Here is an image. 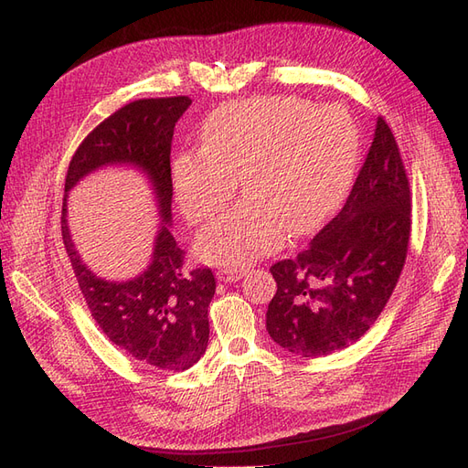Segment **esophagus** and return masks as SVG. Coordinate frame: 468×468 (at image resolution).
<instances>
[{"instance_id": "34e87169", "label": "esophagus", "mask_w": 468, "mask_h": 468, "mask_svg": "<svg viewBox=\"0 0 468 468\" xmlns=\"http://www.w3.org/2000/svg\"><path fill=\"white\" fill-rule=\"evenodd\" d=\"M246 275V269H238V267H224V269H218V281L222 282H234V281H239Z\"/></svg>"}]
</instances>
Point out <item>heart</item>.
Returning a JSON list of instances; mask_svg holds the SVG:
<instances>
[{
    "instance_id": "obj_1",
    "label": "heart",
    "mask_w": 468,
    "mask_h": 468,
    "mask_svg": "<svg viewBox=\"0 0 468 468\" xmlns=\"http://www.w3.org/2000/svg\"><path fill=\"white\" fill-rule=\"evenodd\" d=\"M359 152V133L339 107L299 97H251L207 117L201 150L174 162L179 207L191 222L215 217L236 195L248 197L197 236V253L217 265H246L301 236L344 199Z\"/></svg>"
}]
</instances>
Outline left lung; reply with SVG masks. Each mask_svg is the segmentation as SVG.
<instances>
[{
    "mask_svg": "<svg viewBox=\"0 0 468 468\" xmlns=\"http://www.w3.org/2000/svg\"><path fill=\"white\" fill-rule=\"evenodd\" d=\"M410 232V181L390 126L378 117L344 208L299 256L269 269L277 282L265 316L273 342L308 359L356 344L400 279Z\"/></svg>",
    "mask_w": 468,
    "mask_h": 468,
    "instance_id": "8db88e82",
    "label": "left lung"
}]
</instances>
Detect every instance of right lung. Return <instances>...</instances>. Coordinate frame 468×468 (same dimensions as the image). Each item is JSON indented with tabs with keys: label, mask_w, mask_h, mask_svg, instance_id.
<instances>
[{
	"label": "right lung",
	"mask_w": 468,
	"mask_h": 468,
	"mask_svg": "<svg viewBox=\"0 0 468 468\" xmlns=\"http://www.w3.org/2000/svg\"><path fill=\"white\" fill-rule=\"evenodd\" d=\"M191 99H138L112 112L83 138L68 165L64 193L103 165L126 163L143 168L153 183L163 224L153 261L131 282L97 278L80 261L69 236L62 203V239L80 291L99 328L131 357L162 371H186L208 344V304L217 281L208 267L187 269L172 226V138L176 122Z\"/></svg>",
	"instance_id": "add662e5"
}]
</instances>
